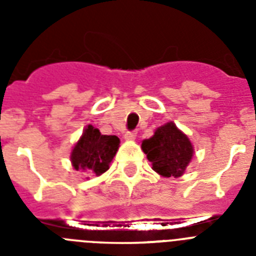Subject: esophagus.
I'll return each instance as SVG.
<instances>
[{
    "mask_svg": "<svg viewBox=\"0 0 256 256\" xmlns=\"http://www.w3.org/2000/svg\"><path fill=\"white\" fill-rule=\"evenodd\" d=\"M136 137H137V133L136 132H126V134H124V140H126V141H134Z\"/></svg>",
    "mask_w": 256,
    "mask_h": 256,
    "instance_id": "obj_1",
    "label": "esophagus"
}]
</instances>
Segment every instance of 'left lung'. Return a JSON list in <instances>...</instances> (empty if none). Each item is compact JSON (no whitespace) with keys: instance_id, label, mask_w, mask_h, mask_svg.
I'll return each mask as SVG.
<instances>
[{"instance_id":"1","label":"left lung","mask_w":256,"mask_h":256,"mask_svg":"<svg viewBox=\"0 0 256 256\" xmlns=\"http://www.w3.org/2000/svg\"><path fill=\"white\" fill-rule=\"evenodd\" d=\"M141 148L154 170L165 178L182 177L195 154L186 133L173 122L156 128L152 137L142 141Z\"/></svg>"}]
</instances>
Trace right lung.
<instances>
[{"instance_id": "add662e5", "label": "right lung", "mask_w": 256, "mask_h": 256, "mask_svg": "<svg viewBox=\"0 0 256 256\" xmlns=\"http://www.w3.org/2000/svg\"><path fill=\"white\" fill-rule=\"evenodd\" d=\"M119 144L120 140L116 136L101 134L97 128L88 124L72 148L70 162L76 170L101 176L110 168Z\"/></svg>"}]
</instances>
